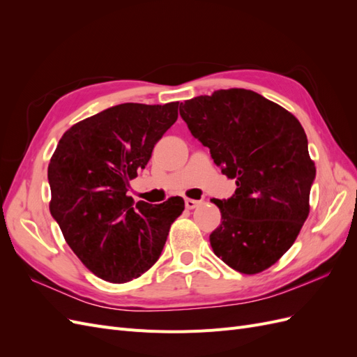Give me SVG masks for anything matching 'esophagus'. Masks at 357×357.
<instances>
[{"instance_id": "34e87169", "label": "esophagus", "mask_w": 357, "mask_h": 357, "mask_svg": "<svg viewBox=\"0 0 357 357\" xmlns=\"http://www.w3.org/2000/svg\"><path fill=\"white\" fill-rule=\"evenodd\" d=\"M199 204H201V201H197V199H189V198H188V199L185 201V205H186V208H188V210L197 208Z\"/></svg>"}]
</instances>
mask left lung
Wrapping results in <instances>:
<instances>
[{
	"label": "left lung",
	"instance_id": "1",
	"mask_svg": "<svg viewBox=\"0 0 357 357\" xmlns=\"http://www.w3.org/2000/svg\"><path fill=\"white\" fill-rule=\"evenodd\" d=\"M192 135L236 189L211 199L222 222L210 235L214 255L243 274L274 265L310 213L316 177L304 128L283 107L247 89H220L180 104Z\"/></svg>",
	"mask_w": 357,
	"mask_h": 357
}]
</instances>
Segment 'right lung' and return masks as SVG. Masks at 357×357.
Segmentation results:
<instances>
[{
	"label": "right lung",
	"mask_w": 357,
	"mask_h": 357,
	"mask_svg": "<svg viewBox=\"0 0 357 357\" xmlns=\"http://www.w3.org/2000/svg\"><path fill=\"white\" fill-rule=\"evenodd\" d=\"M178 102H125L73 125L47 168L50 214L91 273L131 282L160 256L183 198L152 205L128 197L153 147L178 117Z\"/></svg>",
	"instance_id": "right-lung-1"
}]
</instances>
